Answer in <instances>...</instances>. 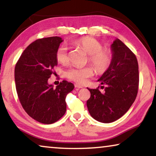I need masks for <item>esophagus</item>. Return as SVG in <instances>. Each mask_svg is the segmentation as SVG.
<instances>
[{"instance_id":"obj_1","label":"esophagus","mask_w":156,"mask_h":156,"mask_svg":"<svg viewBox=\"0 0 156 156\" xmlns=\"http://www.w3.org/2000/svg\"><path fill=\"white\" fill-rule=\"evenodd\" d=\"M74 87H75V88H77V89H81V88H82V86H80V85L76 84H74Z\"/></svg>"}]
</instances>
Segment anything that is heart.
<instances>
[{
  "label": "heart",
  "mask_w": 156,
  "mask_h": 156,
  "mask_svg": "<svg viewBox=\"0 0 156 156\" xmlns=\"http://www.w3.org/2000/svg\"><path fill=\"white\" fill-rule=\"evenodd\" d=\"M74 44L88 54L87 62L92 65L98 73H103L108 69L112 62V52L109 49L103 48V44L99 40L91 37H84L76 40ZM55 56L59 63L67 64L69 62L67 47L65 44L59 46ZM65 75L68 80L82 85L84 84L94 75V69L91 66L72 67L66 70Z\"/></svg>",
  "instance_id": "1"
}]
</instances>
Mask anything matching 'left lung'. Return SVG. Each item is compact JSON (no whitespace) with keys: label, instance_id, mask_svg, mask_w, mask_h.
<instances>
[{"label":"left lung","instance_id":"1","mask_svg":"<svg viewBox=\"0 0 156 156\" xmlns=\"http://www.w3.org/2000/svg\"><path fill=\"white\" fill-rule=\"evenodd\" d=\"M112 62L98 82L104 86L88 89L91 97L87 101L89 112L95 120L112 123L128 112L135 101L139 84L138 65L136 55L121 41L112 44Z\"/></svg>","mask_w":156,"mask_h":156}]
</instances>
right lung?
I'll use <instances>...</instances> for the list:
<instances>
[{"mask_svg": "<svg viewBox=\"0 0 156 156\" xmlns=\"http://www.w3.org/2000/svg\"><path fill=\"white\" fill-rule=\"evenodd\" d=\"M63 40L50 37L35 40L23 51L15 67V82L19 100L25 112L38 122L50 124L64 116L65 98L74 84L63 80L53 88L48 79L57 65L56 51Z\"/></svg>", "mask_w": 156, "mask_h": 156, "instance_id": "obj_1", "label": "right lung"}]
</instances>
